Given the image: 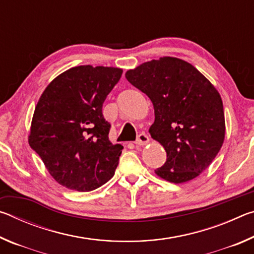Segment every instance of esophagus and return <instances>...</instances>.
Masks as SVG:
<instances>
[{
  "label": "esophagus",
  "instance_id": "obj_1",
  "mask_svg": "<svg viewBox=\"0 0 254 254\" xmlns=\"http://www.w3.org/2000/svg\"><path fill=\"white\" fill-rule=\"evenodd\" d=\"M149 143V136L145 133H140L139 136L136 137L135 144L136 145H145Z\"/></svg>",
  "mask_w": 254,
  "mask_h": 254
}]
</instances>
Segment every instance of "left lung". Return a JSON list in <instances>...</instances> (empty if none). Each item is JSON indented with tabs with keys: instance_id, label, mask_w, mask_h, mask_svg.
<instances>
[{
	"instance_id": "obj_1",
	"label": "left lung",
	"mask_w": 254,
	"mask_h": 254,
	"mask_svg": "<svg viewBox=\"0 0 254 254\" xmlns=\"http://www.w3.org/2000/svg\"><path fill=\"white\" fill-rule=\"evenodd\" d=\"M126 77L153 104L149 132L167 152L156 174L175 184L199 176L224 142V110L217 89L194 66L175 57L143 63Z\"/></svg>"
}]
</instances>
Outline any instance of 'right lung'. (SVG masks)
<instances>
[{
    "label": "right lung",
    "mask_w": 254,
    "mask_h": 254,
    "mask_svg": "<svg viewBox=\"0 0 254 254\" xmlns=\"http://www.w3.org/2000/svg\"><path fill=\"white\" fill-rule=\"evenodd\" d=\"M122 72L114 67H72L56 77L38 101L29 144L62 186L91 191L114 176L123 147L109 140L111 124L102 107Z\"/></svg>",
    "instance_id": "add662e5"
}]
</instances>
